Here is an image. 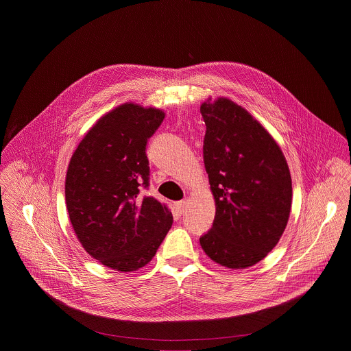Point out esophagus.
Listing matches in <instances>:
<instances>
[{"label":"esophagus","instance_id":"esophagus-1","mask_svg":"<svg viewBox=\"0 0 351 351\" xmlns=\"http://www.w3.org/2000/svg\"><path fill=\"white\" fill-rule=\"evenodd\" d=\"M186 207H187V199H180V202L175 203V208L178 210L179 214H183L184 210H186Z\"/></svg>","mask_w":351,"mask_h":351}]
</instances>
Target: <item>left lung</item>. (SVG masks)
Listing matches in <instances>:
<instances>
[{
  "label": "left lung",
  "mask_w": 351,
  "mask_h": 351,
  "mask_svg": "<svg viewBox=\"0 0 351 351\" xmlns=\"http://www.w3.org/2000/svg\"><path fill=\"white\" fill-rule=\"evenodd\" d=\"M207 130L203 156L217 213L199 237L206 254L248 268L278 244L291 208V178L280 147L263 125L228 98L199 107Z\"/></svg>",
  "instance_id": "obj_1"
}]
</instances>
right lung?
<instances>
[{
  "instance_id": "1",
  "label": "right lung",
  "mask_w": 351,
  "mask_h": 351,
  "mask_svg": "<svg viewBox=\"0 0 351 351\" xmlns=\"http://www.w3.org/2000/svg\"><path fill=\"white\" fill-rule=\"evenodd\" d=\"M164 118L157 108L117 107L86 133L68 167L73 230L93 258L117 271L152 261L173 222L167 206L140 193L149 184L145 145Z\"/></svg>"
}]
</instances>
